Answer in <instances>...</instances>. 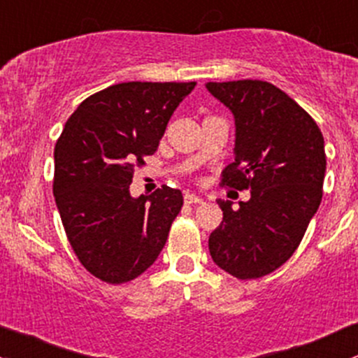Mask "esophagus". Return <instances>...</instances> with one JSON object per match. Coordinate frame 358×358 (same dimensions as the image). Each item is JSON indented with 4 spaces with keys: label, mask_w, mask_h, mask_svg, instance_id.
<instances>
[{
    "label": "esophagus",
    "mask_w": 358,
    "mask_h": 358,
    "mask_svg": "<svg viewBox=\"0 0 358 358\" xmlns=\"http://www.w3.org/2000/svg\"><path fill=\"white\" fill-rule=\"evenodd\" d=\"M184 201H186V203H191V205H198V203H203V198L198 196V194H193V193H186L184 194Z\"/></svg>",
    "instance_id": "esophagus-1"
}]
</instances>
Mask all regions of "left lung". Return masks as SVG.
<instances>
[{
	"instance_id": "obj_1",
	"label": "left lung",
	"mask_w": 358,
	"mask_h": 358,
	"mask_svg": "<svg viewBox=\"0 0 358 358\" xmlns=\"http://www.w3.org/2000/svg\"><path fill=\"white\" fill-rule=\"evenodd\" d=\"M234 117V162L222 182L248 189V201L217 200L224 217L210 234L212 260L238 279L281 267L300 245L322 200L324 138L315 120L265 80L206 83Z\"/></svg>"
}]
</instances>
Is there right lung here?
<instances>
[{
	"label": "right lung",
	"instance_id": "add662e5",
	"mask_svg": "<svg viewBox=\"0 0 358 358\" xmlns=\"http://www.w3.org/2000/svg\"><path fill=\"white\" fill-rule=\"evenodd\" d=\"M196 83H122L84 99L55 146L53 194L77 259L122 285L158 259L182 193L132 198L136 165L157 152L172 113Z\"/></svg>",
	"mask_w": 358,
	"mask_h": 358
}]
</instances>
